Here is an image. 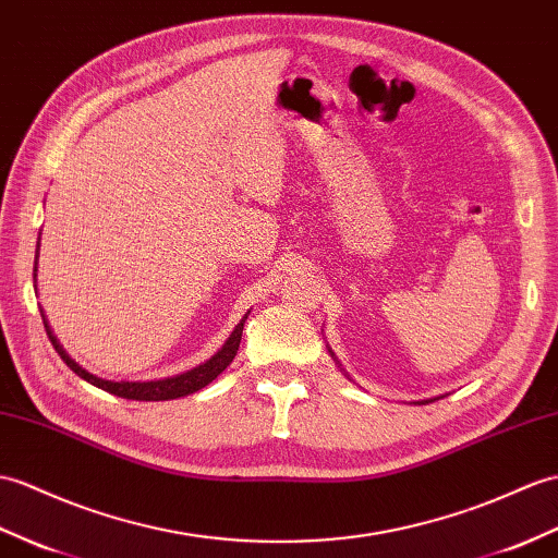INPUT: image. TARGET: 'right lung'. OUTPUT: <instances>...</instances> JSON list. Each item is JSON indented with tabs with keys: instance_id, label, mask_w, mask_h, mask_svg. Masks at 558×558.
Returning <instances> with one entry per match:
<instances>
[{
	"instance_id": "add662e5",
	"label": "right lung",
	"mask_w": 558,
	"mask_h": 558,
	"mask_svg": "<svg viewBox=\"0 0 558 558\" xmlns=\"http://www.w3.org/2000/svg\"><path fill=\"white\" fill-rule=\"evenodd\" d=\"M37 247H40V244H37ZM35 268H37V264H35ZM33 276H35V270H33ZM43 320H45V318H43ZM244 320H247V316H244V318L238 323L235 330H232V335L228 338V342H226L223 347H220L218 352H216L209 361H206V364H202V366H197V368H192V371H187V373H183V375H175V378L151 380V383H111V380H101V378H97V375L83 371L66 352H63L54 335L49 332L47 320H45V330H47V335H49L51 344H54V349L59 352V356L63 359V364H66L75 375H81L83 380L101 387L104 392H111V395L123 397V399H135V401H166V399H178V397H185V395H192V392L202 390V387H206L211 380H216L218 375L223 373V371L232 364V359H235L240 340H242Z\"/></svg>"
}]
</instances>
